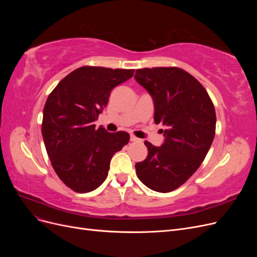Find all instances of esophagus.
I'll use <instances>...</instances> for the list:
<instances>
[{
	"mask_svg": "<svg viewBox=\"0 0 257 257\" xmlns=\"http://www.w3.org/2000/svg\"><path fill=\"white\" fill-rule=\"evenodd\" d=\"M131 142H135V143H141L142 142V139H139V138H137L136 136H134V135H131Z\"/></svg>",
	"mask_w": 257,
	"mask_h": 257,
	"instance_id": "obj_1",
	"label": "esophagus"
}]
</instances>
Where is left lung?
<instances>
[{
  "instance_id": "8db88e82",
  "label": "left lung",
  "mask_w": 257,
  "mask_h": 257,
  "mask_svg": "<svg viewBox=\"0 0 257 257\" xmlns=\"http://www.w3.org/2000/svg\"><path fill=\"white\" fill-rule=\"evenodd\" d=\"M134 78L153 99L154 122L165 126L161 147L145 142L148 157L136 163L137 177L153 191H174L196 172L211 147L213 103L200 82L181 68H142Z\"/></svg>"
}]
</instances>
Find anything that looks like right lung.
Returning a JSON list of instances; mask_svg holds the SVG:
<instances>
[{"mask_svg": "<svg viewBox=\"0 0 257 257\" xmlns=\"http://www.w3.org/2000/svg\"><path fill=\"white\" fill-rule=\"evenodd\" d=\"M134 69L82 66L62 79L43 111L42 134L51 165L77 193H88L107 178L111 158L130 141L126 132L95 128L111 90L133 77Z\"/></svg>", "mask_w": 257, "mask_h": 257, "instance_id": "add662e5", "label": "right lung"}]
</instances>
